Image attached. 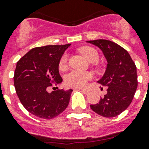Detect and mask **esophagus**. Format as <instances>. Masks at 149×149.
I'll list each match as a JSON object with an SVG mask.
<instances>
[{
	"label": "esophagus",
	"instance_id": "esophagus-1",
	"mask_svg": "<svg viewBox=\"0 0 149 149\" xmlns=\"http://www.w3.org/2000/svg\"><path fill=\"white\" fill-rule=\"evenodd\" d=\"M79 91H82V92H83V93H88V90H86V89H79Z\"/></svg>",
	"mask_w": 149,
	"mask_h": 149
}]
</instances>
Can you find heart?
Listing matches in <instances>:
<instances>
[{"label": "heart", "mask_w": 149, "mask_h": 149, "mask_svg": "<svg viewBox=\"0 0 149 149\" xmlns=\"http://www.w3.org/2000/svg\"><path fill=\"white\" fill-rule=\"evenodd\" d=\"M81 52L85 58L91 63H97L99 59V54L97 51L90 46H86L80 49ZM68 55L64 53L61 56L58 62V68L62 70H65L68 66ZM93 78V75L91 72H80L77 70H72L71 72L65 75V84L66 86L73 88H80L84 87L87 82L90 81Z\"/></svg>", "instance_id": "1"}]
</instances>
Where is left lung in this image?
<instances>
[{
    "label": "left lung",
    "instance_id": "1",
    "mask_svg": "<svg viewBox=\"0 0 149 149\" xmlns=\"http://www.w3.org/2000/svg\"><path fill=\"white\" fill-rule=\"evenodd\" d=\"M103 51L107 60L104 77L98 81L107 86L106 95L98 104H91L95 113L105 118L119 115L128 107L138 87L136 65L127 50L106 39L87 41Z\"/></svg>",
    "mask_w": 149,
    "mask_h": 149
}]
</instances>
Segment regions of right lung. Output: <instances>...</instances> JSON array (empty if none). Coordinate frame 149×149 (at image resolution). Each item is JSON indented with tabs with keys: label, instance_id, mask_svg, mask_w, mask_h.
Returning a JSON list of instances; mask_svg holds the SVG:
<instances>
[{
	"label": "right lung",
	"instance_id": "right-lung-1",
	"mask_svg": "<svg viewBox=\"0 0 149 149\" xmlns=\"http://www.w3.org/2000/svg\"><path fill=\"white\" fill-rule=\"evenodd\" d=\"M70 44L36 47L17 61L14 75L15 91L24 107L33 115L52 119L65 111L72 90L48 89L63 81L58 62Z\"/></svg>",
	"mask_w": 149,
	"mask_h": 149
}]
</instances>
